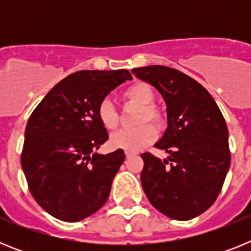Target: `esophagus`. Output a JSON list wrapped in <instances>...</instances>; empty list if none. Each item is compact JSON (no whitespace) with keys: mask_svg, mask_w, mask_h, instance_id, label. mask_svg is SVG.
<instances>
[{"mask_svg":"<svg viewBox=\"0 0 251 251\" xmlns=\"http://www.w3.org/2000/svg\"><path fill=\"white\" fill-rule=\"evenodd\" d=\"M133 154L132 153H129V152H126V157H127V158H129V157H132Z\"/></svg>","mask_w":251,"mask_h":251,"instance_id":"esophagus-1","label":"esophagus"}]
</instances>
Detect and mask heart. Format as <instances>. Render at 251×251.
I'll return each instance as SVG.
<instances>
[{
	"label": "heart",
	"instance_id": "obj_1",
	"mask_svg": "<svg viewBox=\"0 0 251 251\" xmlns=\"http://www.w3.org/2000/svg\"><path fill=\"white\" fill-rule=\"evenodd\" d=\"M156 93L146 83H136L123 92V99L127 103L141 105L137 123L142 124L152 122L157 127L163 124V115L158 108L153 105ZM98 119L105 129L112 130L118 127L119 114L110 100H103L98 106ZM157 138L156 128L151 124H142L133 129H121L113 133L109 138V145L115 150L136 153L151 145Z\"/></svg>",
	"mask_w": 251,
	"mask_h": 251
}]
</instances>
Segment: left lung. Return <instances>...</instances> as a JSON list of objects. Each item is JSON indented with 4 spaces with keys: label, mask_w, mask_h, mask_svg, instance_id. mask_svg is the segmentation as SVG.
<instances>
[{
    "label": "left lung",
    "mask_w": 251,
    "mask_h": 251,
    "mask_svg": "<svg viewBox=\"0 0 251 251\" xmlns=\"http://www.w3.org/2000/svg\"><path fill=\"white\" fill-rule=\"evenodd\" d=\"M132 73L154 86L167 105L168 127L154 147L170 157L161 161L148 152L141 154L146 196L166 216L191 220L215 202L229 171L225 119L210 93L176 69L151 65Z\"/></svg>",
    "instance_id": "8db88e82"
}]
</instances>
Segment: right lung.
Instances as JSON below:
<instances>
[{
    "label": "right lung",
    "mask_w": 251,
    "mask_h": 251,
    "mask_svg": "<svg viewBox=\"0 0 251 251\" xmlns=\"http://www.w3.org/2000/svg\"><path fill=\"white\" fill-rule=\"evenodd\" d=\"M132 75L128 70H83L46 94L28 118L21 166L36 202L51 216L76 223L108 200L123 150L99 154L108 132L98 106Z\"/></svg>",
    "instance_id": "1"
}]
</instances>
